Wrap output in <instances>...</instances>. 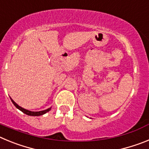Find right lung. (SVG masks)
<instances>
[{"instance_id":"right-lung-1","label":"right lung","mask_w":149,"mask_h":149,"mask_svg":"<svg viewBox=\"0 0 149 149\" xmlns=\"http://www.w3.org/2000/svg\"><path fill=\"white\" fill-rule=\"evenodd\" d=\"M11 101H12V102H13V104L15 105L16 108H18V110H21L22 112H23L24 113L27 114V115H28V116H39L44 115L45 113H48V111H50V110H51V107H50V108L46 109V110H42V111H38V112L30 111V110H26V109L23 108V107H20L19 105L15 103V101H13L12 98H11Z\"/></svg>"}]
</instances>
